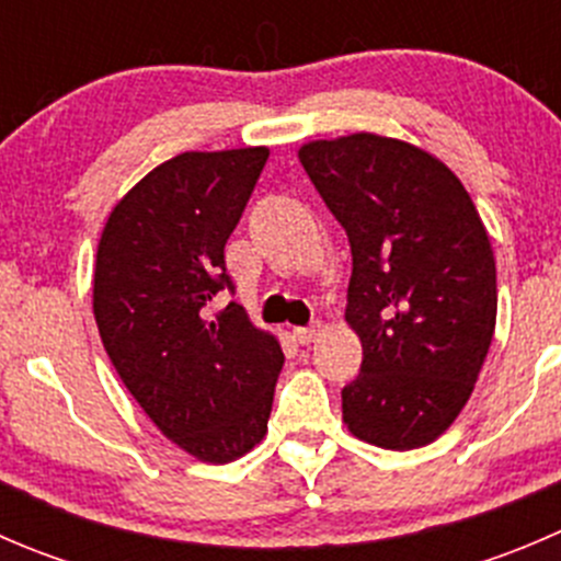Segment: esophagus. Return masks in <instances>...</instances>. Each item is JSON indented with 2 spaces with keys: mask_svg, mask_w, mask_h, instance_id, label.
I'll return each instance as SVG.
<instances>
[{
  "mask_svg": "<svg viewBox=\"0 0 561 561\" xmlns=\"http://www.w3.org/2000/svg\"><path fill=\"white\" fill-rule=\"evenodd\" d=\"M293 336H296L298 344H312L322 336V322H312V325L296 328V331H293Z\"/></svg>",
  "mask_w": 561,
  "mask_h": 561,
  "instance_id": "1",
  "label": "esophagus"
}]
</instances>
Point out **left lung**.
<instances>
[{
    "label": "left lung",
    "instance_id": "left-lung-1",
    "mask_svg": "<svg viewBox=\"0 0 561 561\" xmlns=\"http://www.w3.org/2000/svg\"><path fill=\"white\" fill-rule=\"evenodd\" d=\"M298 160L353 252L344 317L364 360L344 423L377 448H423L467 404L494 336L489 233L461 181L404 140H312Z\"/></svg>",
    "mask_w": 561,
    "mask_h": 561
}]
</instances>
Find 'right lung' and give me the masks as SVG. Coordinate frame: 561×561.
I'll return each mask as SVG.
<instances>
[{
  "instance_id": "1",
  "label": "right lung",
  "mask_w": 561,
  "mask_h": 561,
  "mask_svg": "<svg viewBox=\"0 0 561 561\" xmlns=\"http://www.w3.org/2000/svg\"><path fill=\"white\" fill-rule=\"evenodd\" d=\"M268 149L184 151L107 217L94 268V320L118 377L168 439L201 461L244 456L268 428L285 355L230 301L225 244Z\"/></svg>"
}]
</instances>
